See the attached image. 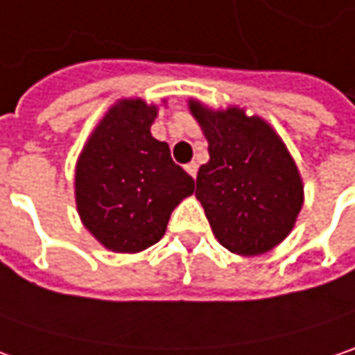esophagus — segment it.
Masks as SVG:
<instances>
[{"label":"esophagus","mask_w":355,"mask_h":355,"mask_svg":"<svg viewBox=\"0 0 355 355\" xmlns=\"http://www.w3.org/2000/svg\"><path fill=\"white\" fill-rule=\"evenodd\" d=\"M184 168H187V173H189L191 177H193V178L196 177V171H198V166H196V162H189V164H187Z\"/></svg>","instance_id":"34e87169"}]
</instances>
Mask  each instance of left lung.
<instances>
[{
	"label": "left lung",
	"mask_w": 355,
	"mask_h": 355,
	"mask_svg": "<svg viewBox=\"0 0 355 355\" xmlns=\"http://www.w3.org/2000/svg\"><path fill=\"white\" fill-rule=\"evenodd\" d=\"M189 109L208 141L196 198L212 234L234 254L268 252L290 234L304 202L296 162L260 116L239 107L212 111L198 101H189Z\"/></svg>",
	"instance_id": "obj_1"
}]
</instances>
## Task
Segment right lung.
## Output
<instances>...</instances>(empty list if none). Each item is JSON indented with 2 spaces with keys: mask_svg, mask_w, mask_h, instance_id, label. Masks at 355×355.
<instances>
[{
  "mask_svg": "<svg viewBox=\"0 0 355 355\" xmlns=\"http://www.w3.org/2000/svg\"><path fill=\"white\" fill-rule=\"evenodd\" d=\"M157 107L143 99L113 105L89 137L75 168V200L85 228L113 252L159 242L171 212L194 180L150 135Z\"/></svg>",
  "mask_w": 355,
  "mask_h": 355,
  "instance_id": "1",
  "label": "right lung"
}]
</instances>
